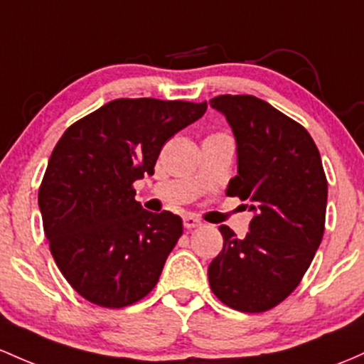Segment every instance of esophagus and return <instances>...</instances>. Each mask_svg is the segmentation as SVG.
Segmentation results:
<instances>
[{"label": "esophagus", "instance_id": "1", "mask_svg": "<svg viewBox=\"0 0 364 364\" xmlns=\"http://www.w3.org/2000/svg\"><path fill=\"white\" fill-rule=\"evenodd\" d=\"M183 225H185L186 230H195V228L202 226V221L198 218H195V215H185V219H183Z\"/></svg>", "mask_w": 364, "mask_h": 364}]
</instances>
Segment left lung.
<instances>
[{
  "label": "left lung",
  "instance_id": "1",
  "mask_svg": "<svg viewBox=\"0 0 364 364\" xmlns=\"http://www.w3.org/2000/svg\"><path fill=\"white\" fill-rule=\"evenodd\" d=\"M237 138L238 174L228 197L249 200L255 215L245 238L219 226L225 243L209 266L215 297L242 313H264L297 289L313 262L326 215V183L306 127L252 95L210 100Z\"/></svg>",
  "mask_w": 364,
  "mask_h": 364
}]
</instances>
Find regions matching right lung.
I'll use <instances>...</instances> for the list:
<instances>
[{"mask_svg":"<svg viewBox=\"0 0 364 364\" xmlns=\"http://www.w3.org/2000/svg\"><path fill=\"white\" fill-rule=\"evenodd\" d=\"M207 102L117 98L65 129L38 202L58 269L91 304L121 309L157 285L183 221L141 209L134 181L154 174L164 143L200 119Z\"/></svg>","mask_w":364,"mask_h":364,"instance_id":"obj_1","label":"right lung"}]
</instances>
